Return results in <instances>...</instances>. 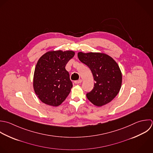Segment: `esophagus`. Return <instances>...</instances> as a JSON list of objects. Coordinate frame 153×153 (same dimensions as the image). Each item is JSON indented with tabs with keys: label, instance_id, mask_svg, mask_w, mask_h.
Segmentation results:
<instances>
[{
	"label": "esophagus",
	"instance_id": "esophagus-1",
	"mask_svg": "<svg viewBox=\"0 0 153 153\" xmlns=\"http://www.w3.org/2000/svg\"><path fill=\"white\" fill-rule=\"evenodd\" d=\"M82 82V79H80V80H76V81H74V83H75V84H79V83H81Z\"/></svg>",
	"mask_w": 153,
	"mask_h": 153
}]
</instances>
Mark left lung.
Instances as JSON below:
<instances>
[{
    "instance_id": "left-lung-1",
    "label": "left lung",
    "mask_w": 153,
    "mask_h": 153,
    "mask_svg": "<svg viewBox=\"0 0 153 153\" xmlns=\"http://www.w3.org/2000/svg\"><path fill=\"white\" fill-rule=\"evenodd\" d=\"M77 56L90 68L95 81L93 89L86 94L87 98L98 107L111 102L122 86V74L117 63L104 53L80 52Z\"/></svg>"
}]
</instances>
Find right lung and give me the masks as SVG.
Wrapping results in <instances>:
<instances>
[{"instance_id":"1","label":"right lung","mask_w":153,"mask_h":153,"mask_svg":"<svg viewBox=\"0 0 153 153\" xmlns=\"http://www.w3.org/2000/svg\"><path fill=\"white\" fill-rule=\"evenodd\" d=\"M74 54L72 51H53L39 58L34 70L33 88L42 102L57 107L66 99L73 84L65 67Z\"/></svg>"}]
</instances>
